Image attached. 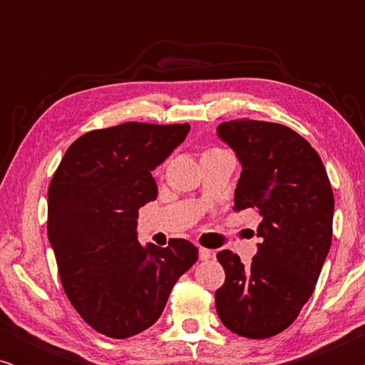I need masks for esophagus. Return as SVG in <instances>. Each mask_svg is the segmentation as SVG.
I'll use <instances>...</instances> for the list:
<instances>
[{
  "instance_id": "esophagus-1",
  "label": "esophagus",
  "mask_w": 365,
  "mask_h": 365,
  "mask_svg": "<svg viewBox=\"0 0 365 365\" xmlns=\"http://www.w3.org/2000/svg\"><path fill=\"white\" fill-rule=\"evenodd\" d=\"M211 257H212V252L209 251V249L199 247V259H201V261H207V259H211Z\"/></svg>"
}]
</instances>
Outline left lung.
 Returning a JSON list of instances; mask_svg holds the SVG:
<instances>
[{"instance_id": "left-lung-1", "label": "left lung", "mask_w": 365, "mask_h": 365, "mask_svg": "<svg viewBox=\"0 0 365 365\" xmlns=\"http://www.w3.org/2000/svg\"><path fill=\"white\" fill-rule=\"evenodd\" d=\"M216 131L242 169L232 209L256 211L262 237L247 266L217 252L226 281L216 311L237 336L272 337L296 321L316 287L332 241V187L316 149L291 128L239 119Z\"/></svg>"}]
</instances>
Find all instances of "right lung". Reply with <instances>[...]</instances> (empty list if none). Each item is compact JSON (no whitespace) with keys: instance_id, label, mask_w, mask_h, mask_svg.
<instances>
[{"instance_id":"obj_1","label":"right lung","mask_w":365,"mask_h":365,"mask_svg":"<svg viewBox=\"0 0 365 365\" xmlns=\"http://www.w3.org/2000/svg\"><path fill=\"white\" fill-rule=\"evenodd\" d=\"M189 124L124 123L78 138L48 189V237L64 292L94 331L126 339L161 316L197 247L138 241V211L158 197L153 171L184 143Z\"/></svg>"}]
</instances>
